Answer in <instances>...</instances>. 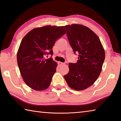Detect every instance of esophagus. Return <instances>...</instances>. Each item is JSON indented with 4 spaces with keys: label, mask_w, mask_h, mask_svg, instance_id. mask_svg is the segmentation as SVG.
I'll return each mask as SVG.
<instances>
[{
    "label": "esophagus",
    "mask_w": 121,
    "mask_h": 121,
    "mask_svg": "<svg viewBox=\"0 0 121 121\" xmlns=\"http://www.w3.org/2000/svg\"><path fill=\"white\" fill-rule=\"evenodd\" d=\"M58 65H59V66H61V65H65V63H63V62H60V61H59V62H58Z\"/></svg>",
    "instance_id": "34e87169"
}]
</instances>
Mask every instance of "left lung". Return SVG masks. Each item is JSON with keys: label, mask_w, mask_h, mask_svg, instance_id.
<instances>
[{"label": "left lung", "mask_w": 121, "mask_h": 121, "mask_svg": "<svg viewBox=\"0 0 121 121\" xmlns=\"http://www.w3.org/2000/svg\"><path fill=\"white\" fill-rule=\"evenodd\" d=\"M65 27L69 43L78 57L76 63H69V72L64 78L72 89L85 90L99 76L105 58V50L98 36L87 26L73 24Z\"/></svg>", "instance_id": "8db88e82"}]
</instances>
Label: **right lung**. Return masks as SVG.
<instances>
[{"label":"right lung","instance_id":"add662e5","mask_svg":"<svg viewBox=\"0 0 121 121\" xmlns=\"http://www.w3.org/2000/svg\"><path fill=\"white\" fill-rule=\"evenodd\" d=\"M66 33L63 26H45L35 28L22 39L17 53L21 76L29 87L43 91L50 86L58 64L46 55H53L56 41Z\"/></svg>","mask_w":121,"mask_h":121}]
</instances>
